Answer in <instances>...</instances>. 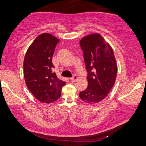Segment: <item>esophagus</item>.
<instances>
[{"instance_id":"esophagus-1","label":"esophagus","mask_w":146,"mask_h":146,"mask_svg":"<svg viewBox=\"0 0 146 146\" xmlns=\"http://www.w3.org/2000/svg\"><path fill=\"white\" fill-rule=\"evenodd\" d=\"M77 80H78V77H77V76H76V75L74 76V77L70 78V80L71 81V82H75Z\"/></svg>"}]
</instances>
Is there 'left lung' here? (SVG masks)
<instances>
[{"mask_svg":"<svg viewBox=\"0 0 146 146\" xmlns=\"http://www.w3.org/2000/svg\"><path fill=\"white\" fill-rule=\"evenodd\" d=\"M89 73L88 87L80 92L86 104L94 105L107 96L115 83L118 66L113 50L99 33H91L80 40Z\"/></svg>","mask_w":146,"mask_h":146,"instance_id":"obj_1","label":"left lung"}]
</instances>
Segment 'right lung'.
<instances>
[{
    "label": "right lung",
    "mask_w": 146,
    "mask_h": 146,
    "mask_svg": "<svg viewBox=\"0 0 146 146\" xmlns=\"http://www.w3.org/2000/svg\"><path fill=\"white\" fill-rule=\"evenodd\" d=\"M60 39L42 33L28 47L24 59V78L31 93L39 102L50 104L60 98L66 84L52 72V58Z\"/></svg>",
    "instance_id": "add662e5"
}]
</instances>
